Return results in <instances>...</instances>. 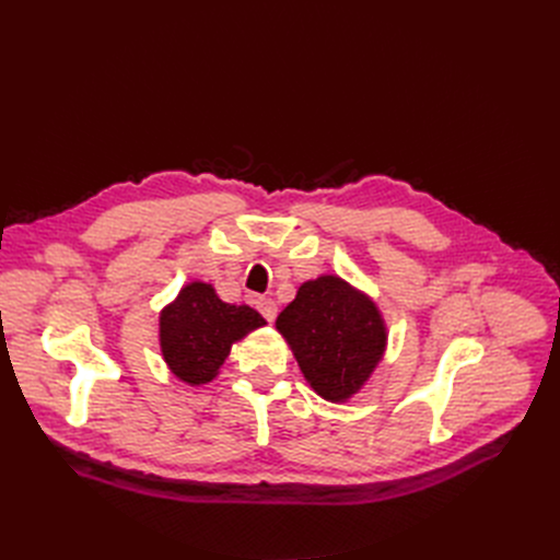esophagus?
Instances as JSON below:
<instances>
[{
	"label": "esophagus",
	"mask_w": 560,
	"mask_h": 560,
	"mask_svg": "<svg viewBox=\"0 0 560 560\" xmlns=\"http://www.w3.org/2000/svg\"><path fill=\"white\" fill-rule=\"evenodd\" d=\"M256 308L260 311V315H262L265 319L275 322V317H277V302H275V300L260 298V300H256Z\"/></svg>",
	"instance_id": "esophagus-1"
}]
</instances>
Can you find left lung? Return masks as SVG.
<instances>
[{"label": "left lung", "mask_w": 560, "mask_h": 560, "mask_svg": "<svg viewBox=\"0 0 560 560\" xmlns=\"http://www.w3.org/2000/svg\"><path fill=\"white\" fill-rule=\"evenodd\" d=\"M304 378L327 401L354 397L386 354L384 315L363 290L336 275L304 281L277 317Z\"/></svg>", "instance_id": "1"}]
</instances>
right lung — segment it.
<instances>
[{
  "label": "right lung",
  "instance_id": "right-lung-1",
  "mask_svg": "<svg viewBox=\"0 0 560 560\" xmlns=\"http://www.w3.org/2000/svg\"><path fill=\"white\" fill-rule=\"evenodd\" d=\"M265 319L245 304H226L211 283H186L159 317L161 354L170 372L188 386L220 374L233 342L260 329Z\"/></svg>",
  "mask_w": 560,
  "mask_h": 560
}]
</instances>
